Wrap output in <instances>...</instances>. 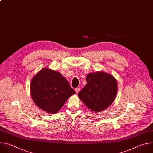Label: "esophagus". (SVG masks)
<instances>
[{"label":"esophagus","mask_w":153,"mask_h":153,"mask_svg":"<svg viewBox=\"0 0 153 153\" xmlns=\"http://www.w3.org/2000/svg\"><path fill=\"white\" fill-rule=\"evenodd\" d=\"M75 91H76V93H78L79 91H80V88H79V87L76 88L75 89Z\"/></svg>","instance_id":"obj_1"}]
</instances>
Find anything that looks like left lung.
<instances>
[{
  "label": "left lung",
  "mask_w": 153,
  "mask_h": 153,
  "mask_svg": "<svg viewBox=\"0 0 153 153\" xmlns=\"http://www.w3.org/2000/svg\"><path fill=\"white\" fill-rule=\"evenodd\" d=\"M87 84L78 93V97L85 105L95 112L102 111L114 101L117 90L116 79L105 72L89 73Z\"/></svg>",
  "instance_id": "1"
}]
</instances>
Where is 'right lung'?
I'll return each mask as SVG.
<instances>
[{
  "label": "right lung",
  "mask_w": 153,
  "mask_h": 153,
  "mask_svg": "<svg viewBox=\"0 0 153 153\" xmlns=\"http://www.w3.org/2000/svg\"><path fill=\"white\" fill-rule=\"evenodd\" d=\"M75 94L65 77L48 68L40 70L30 82V94L34 102L48 113H57Z\"/></svg>",
  "instance_id": "add662e5"
}]
</instances>
